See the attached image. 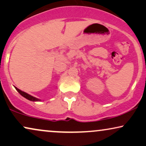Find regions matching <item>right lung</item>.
I'll list each match as a JSON object with an SVG mask.
<instances>
[{"label":"right lung","instance_id":"add662e5","mask_svg":"<svg viewBox=\"0 0 146 146\" xmlns=\"http://www.w3.org/2000/svg\"><path fill=\"white\" fill-rule=\"evenodd\" d=\"M15 87V89H17V91H18L19 93H20L21 96H22L23 97H24V98H25L26 99H27V100H29L30 101H33V102H39V101H40V100H38V99L35 98V97H33L32 96H31V95L28 94V93H25V92H24V91H21L20 89L17 88L16 87Z\"/></svg>","mask_w":146,"mask_h":146}]
</instances>
